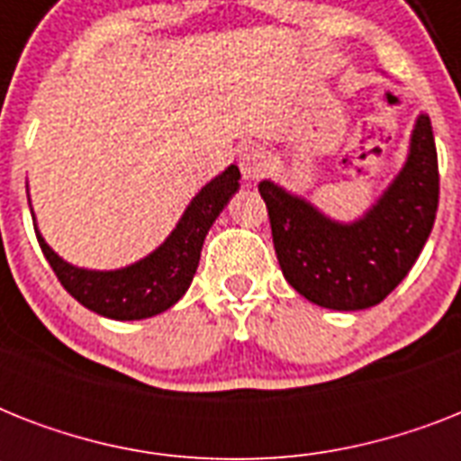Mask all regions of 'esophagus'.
<instances>
[{"instance_id": "obj_1", "label": "esophagus", "mask_w": 461, "mask_h": 461, "mask_svg": "<svg viewBox=\"0 0 461 461\" xmlns=\"http://www.w3.org/2000/svg\"><path fill=\"white\" fill-rule=\"evenodd\" d=\"M267 167H270V153L263 146H249L239 155V169L246 181H258L260 176H266Z\"/></svg>"}]
</instances>
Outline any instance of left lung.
<instances>
[{
    "label": "left lung",
    "instance_id": "8db88e82",
    "mask_svg": "<svg viewBox=\"0 0 461 461\" xmlns=\"http://www.w3.org/2000/svg\"><path fill=\"white\" fill-rule=\"evenodd\" d=\"M258 191L282 275L303 299L332 311L375 306L407 277L436 222L440 176L430 117H416L402 169L351 222L270 179Z\"/></svg>",
    "mask_w": 461,
    "mask_h": 461
}]
</instances>
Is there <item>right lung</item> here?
Wrapping results in <instances>:
<instances>
[{"mask_svg":"<svg viewBox=\"0 0 461 461\" xmlns=\"http://www.w3.org/2000/svg\"><path fill=\"white\" fill-rule=\"evenodd\" d=\"M239 179L241 174L237 165H230L222 174H217L191 198L176 227L155 251L117 270H90L64 260L40 234L32 210L31 215L47 263L76 302L112 321H143L172 308L186 294L201 260L203 241L241 186Z\"/></svg>","mask_w":461,"mask_h":461,"instance_id":"right-lung-1","label":"right lung"}]
</instances>
